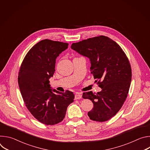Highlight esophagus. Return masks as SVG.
Here are the masks:
<instances>
[{
  "label": "esophagus",
  "instance_id": "esophagus-1",
  "mask_svg": "<svg viewBox=\"0 0 150 150\" xmlns=\"http://www.w3.org/2000/svg\"><path fill=\"white\" fill-rule=\"evenodd\" d=\"M81 97H82V96L80 94H76L75 95V100H79L81 98Z\"/></svg>",
  "mask_w": 150,
  "mask_h": 150
}]
</instances>
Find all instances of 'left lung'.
I'll return each instance as SVG.
<instances>
[{"instance_id":"8db88e82","label":"left lung","mask_w":150,"mask_h":150,"mask_svg":"<svg viewBox=\"0 0 150 150\" xmlns=\"http://www.w3.org/2000/svg\"><path fill=\"white\" fill-rule=\"evenodd\" d=\"M71 49L90 59L91 73L102 89L97 93H83L82 98L94 104L88 116L100 122L110 119L122 108L131 85L132 71L127 56L115 41L104 35L73 43Z\"/></svg>"}]
</instances>
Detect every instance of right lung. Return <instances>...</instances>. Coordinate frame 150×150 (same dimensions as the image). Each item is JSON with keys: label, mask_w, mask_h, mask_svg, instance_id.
Listing matches in <instances>:
<instances>
[{"label": "right lung", "mask_w": 150, "mask_h": 150, "mask_svg": "<svg viewBox=\"0 0 150 150\" xmlns=\"http://www.w3.org/2000/svg\"><path fill=\"white\" fill-rule=\"evenodd\" d=\"M68 47L67 42L41 40L27 53L19 72V87L25 105L35 119L47 125L62 121L75 98L72 92L57 91L49 83L56 58Z\"/></svg>", "instance_id": "add662e5"}]
</instances>
